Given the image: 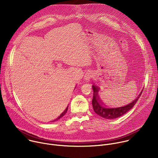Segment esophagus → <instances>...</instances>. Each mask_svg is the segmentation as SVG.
Wrapping results in <instances>:
<instances>
[{
    "mask_svg": "<svg viewBox=\"0 0 158 158\" xmlns=\"http://www.w3.org/2000/svg\"><path fill=\"white\" fill-rule=\"evenodd\" d=\"M84 77H85L84 79H85L86 81H89V80L90 79V78H91V74H90L89 73H87V74H85V76Z\"/></svg>",
    "mask_w": 158,
    "mask_h": 158,
    "instance_id": "34e87169",
    "label": "esophagus"
}]
</instances>
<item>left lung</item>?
Masks as SVG:
<instances>
[{"label":"left lung","mask_w":158,"mask_h":158,"mask_svg":"<svg viewBox=\"0 0 158 158\" xmlns=\"http://www.w3.org/2000/svg\"><path fill=\"white\" fill-rule=\"evenodd\" d=\"M93 89L94 93L92 104L94 110L98 115L107 119H116L126 114L136 104L143 93L142 91L136 99H135L132 102L126 106L120 107H109L107 105H104L99 99V97L98 96V87L95 85H93Z\"/></svg>","instance_id":"1"}]
</instances>
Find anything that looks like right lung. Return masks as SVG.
<instances>
[{
	"instance_id": "add662e5",
	"label": "right lung",
	"mask_w": 158,
	"mask_h": 158,
	"mask_svg": "<svg viewBox=\"0 0 158 158\" xmlns=\"http://www.w3.org/2000/svg\"><path fill=\"white\" fill-rule=\"evenodd\" d=\"M67 109H68V107H66V109H65V110H64V111L62 112V114L60 115V116H59V117H58V118H57L56 120H54V121H57V120L59 119H60V118H62V117L64 115H65V114L66 113L67 111Z\"/></svg>"
}]
</instances>
